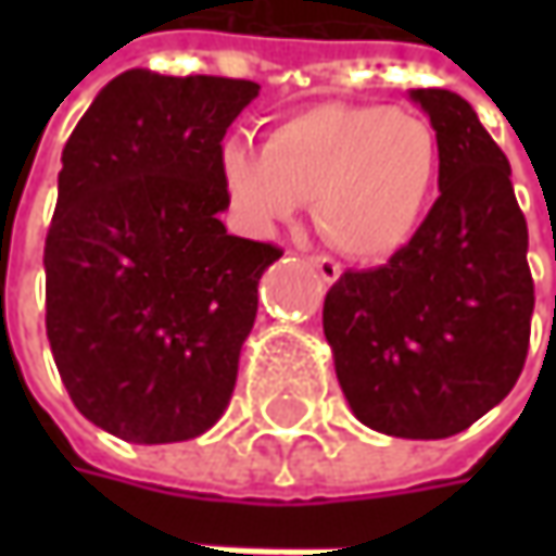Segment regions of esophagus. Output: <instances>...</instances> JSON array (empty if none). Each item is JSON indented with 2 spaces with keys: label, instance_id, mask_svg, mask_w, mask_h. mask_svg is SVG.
Here are the masks:
<instances>
[{
  "label": "esophagus",
  "instance_id": "34e87169",
  "mask_svg": "<svg viewBox=\"0 0 556 556\" xmlns=\"http://www.w3.org/2000/svg\"><path fill=\"white\" fill-rule=\"evenodd\" d=\"M309 263L318 268V275H321L328 285H333V281L340 278V266H337L333 260H328V256H309Z\"/></svg>",
  "mask_w": 556,
  "mask_h": 556
}]
</instances>
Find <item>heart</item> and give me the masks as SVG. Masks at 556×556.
<instances>
[{
	"instance_id": "obj_1",
	"label": "heart",
	"mask_w": 556,
	"mask_h": 556,
	"mask_svg": "<svg viewBox=\"0 0 556 556\" xmlns=\"http://www.w3.org/2000/svg\"><path fill=\"white\" fill-rule=\"evenodd\" d=\"M437 129L380 104H318L278 123L263 151L219 148V182L250 235H271L312 201L340 253L377 263L412 244L439 182Z\"/></svg>"
}]
</instances>
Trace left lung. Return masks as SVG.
I'll list each match as a JSON object with an SVG mask.
<instances>
[{
	"mask_svg": "<svg viewBox=\"0 0 556 556\" xmlns=\"http://www.w3.org/2000/svg\"><path fill=\"white\" fill-rule=\"evenodd\" d=\"M437 129L439 198L387 266L343 271L325 337L353 415L377 433L445 439L514 390L535 306L510 163L448 89H412Z\"/></svg>",
	"mask_w": 556,
	"mask_h": 556,
	"instance_id": "8db88e82",
	"label": "left lung"
}]
</instances>
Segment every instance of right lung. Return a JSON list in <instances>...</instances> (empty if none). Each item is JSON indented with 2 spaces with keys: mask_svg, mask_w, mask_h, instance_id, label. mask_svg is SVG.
I'll return each instance as SVG.
<instances>
[{
  "mask_svg": "<svg viewBox=\"0 0 556 556\" xmlns=\"http://www.w3.org/2000/svg\"><path fill=\"white\" fill-rule=\"evenodd\" d=\"M260 86L114 76L61 154L46 333L79 415L136 445L206 433L235 393L260 278L281 250L225 231V129Z\"/></svg>",
  "mask_w": 556,
  "mask_h": 556,
  "instance_id": "1",
  "label": "right lung"
}]
</instances>
